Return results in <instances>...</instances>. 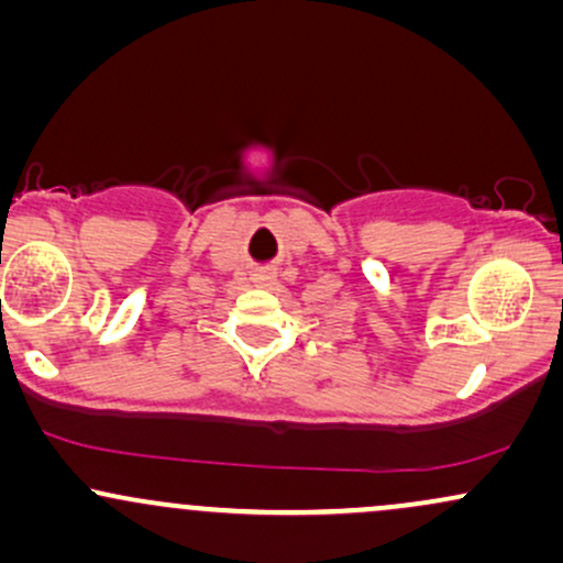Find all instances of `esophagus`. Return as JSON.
Masks as SVG:
<instances>
[{"label": "esophagus", "mask_w": 563, "mask_h": 563, "mask_svg": "<svg viewBox=\"0 0 563 563\" xmlns=\"http://www.w3.org/2000/svg\"><path fill=\"white\" fill-rule=\"evenodd\" d=\"M254 283L260 288H275L277 286V273H275V269H256Z\"/></svg>", "instance_id": "obj_1"}]
</instances>
